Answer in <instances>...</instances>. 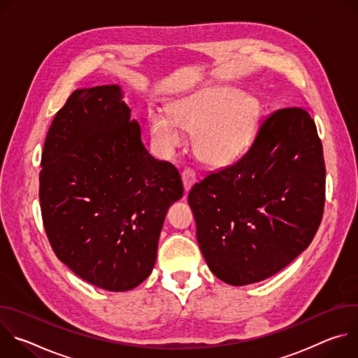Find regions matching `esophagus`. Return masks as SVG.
<instances>
[{"label":"esophagus","instance_id":"34e87169","mask_svg":"<svg viewBox=\"0 0 358 358\" xmlns=\"http://www.w3.org/2000/svg\"><path fill=\"white\" fill-rule=\"evenodd\" d=\"M181 180H182V185H184V189L185 192H188L191 189V187L195 184L196 181V177H195V173L189 169H185L182 170L181 173Z\"/></svg>","mask_w":358,"mask_h":358}]
</instances>
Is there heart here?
<instances>
[{"instance_id": "heart-1", "label": "heart", "mask_w": 358, "mask_h": 358, "mask_svg": "<svg viewBox=\"0 0 358 358\" xmlns=\"http://www.w3.org/2000/svg\"><path fill=\"white\" fill-rule=\"evenodd\" d=\"M169 115H150V130L159 145L171 150L181 143L180 130L187 131L194 134L196 159L221 167L234 162L252 138L261 117V103L255 96L211 86L173 101Z\"/></svg>"}]
</instances>
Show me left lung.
<instances>
[{
	"label": "left lung",
	"instance_id": "8db88e82",
	"mask_svg": "<svg viewBox=\"0 0 358 358\" xmlns=\"http://www.w3.org/2000/svg\"><path fill=\"white\" fill-rule=\"evenodd\" d=\"M324 192L323 147L310 115L300 108L271 113L236 163L188 194L211 272L245 286L282 271L313 241Z\"/></svg>",
	"mask_w": 358,
	"mask_h": 358
}]
</instances>
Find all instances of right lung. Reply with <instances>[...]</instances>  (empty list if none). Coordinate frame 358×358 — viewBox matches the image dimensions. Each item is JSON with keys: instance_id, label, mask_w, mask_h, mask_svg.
Here are the masks:
<instances>
[{"instance_id": "add662e5", "label": "right lung", "mask_w": 358, "mask_h": 358, "mask_svg": "<svg viewBox=\"0 0 358 358\" xmlns=\"http://www.w3.org/2000/svg\"><path fill=\"white\" fill-rule=\"evenodd\" d=\"M119 85L75 90L43 144L39 201L55 255L83 280L126 292L148 278L163 222L184 188L141 141Z\"/></svg>"}]
</instances>
